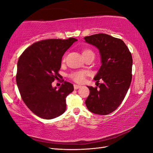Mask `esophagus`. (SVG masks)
Segmentation results:
<instances>
[{
  "label": "esophagus",
  "instance_id": "obj_1",
  "mask_svg": "<svg viewBox=\"0 0 153 153\" xmlns=\"http://www.w3.org/2000/svg\"><path fill=\"white\" fill-rule=\"evenodd\" d=\"M82 87L81 85H76V84H75V85H74V89H79L80 87Z\"/></svg>",
  "mask_w": 153,
  "mask_h": 153
}]
</instances>
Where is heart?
Listing matches in <instances>:
<instances>
[{
  "label": "heart",
  "mask_w": 153,
  "mask_h": 153,
  "mask_svg": "<svg viewBox=\"0 0 153 153\" xmlns=\"http://www.w3.org/2000/svg\"><path fill=\"white\" fill-rule=\"evenodd\" d=\"M91 51L90 50H85L83 51V53H86V52ZM63 61H65V57L63 58ZM87 76H88V71L85 70H80V71H76L71 72L70 75V78L72 79L74 82L77 83H82L85 79V77Z\"/></svg>",
  "instance_id": "obj_1"
}]
</instances>
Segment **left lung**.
I'll return each instance as SVG.
<instances>
[{
  "label": "left lung",
  "instance_id": "left-lung-1",
  "mask_svg": "<svg viewBox=\"0 0 153 153\" xmlns=\"http://www.w3.org/2000/svg\"><path fill=\"white\" fill-rule=\"evenodd\" d=\"M87 43L98 48L102 65L94 79L99 86L88 87L89 95L85 100L87 108L93 113L106 115L114 112L125 98L132 78L131 54L120 39L99 33L84 37Z\"/></svg>",
  "mask_w": 153,
  "mask_h": 153
}]
</instances>
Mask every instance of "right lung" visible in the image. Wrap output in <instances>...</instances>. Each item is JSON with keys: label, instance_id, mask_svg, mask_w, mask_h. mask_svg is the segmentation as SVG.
<instances>
[{"label": "right lung", "instance_id": "right-lung-1", "mask_svg": "<svg viewBox=\"0 0 153 153\" xmlns=\"http://www.w3.org/2000/svg\"><path fill=\"white\" fill-rule=\"evenodd\" d=\"M77 39H47L35 43L19 58L16 83L22 100L31 111L41 118L60 116L66 108V98L74 85L64 82L60 88L52 87L58 78L62 58Z\"/></svg>", "mask_w": 153, "mask_h": 153}]
</instances>
